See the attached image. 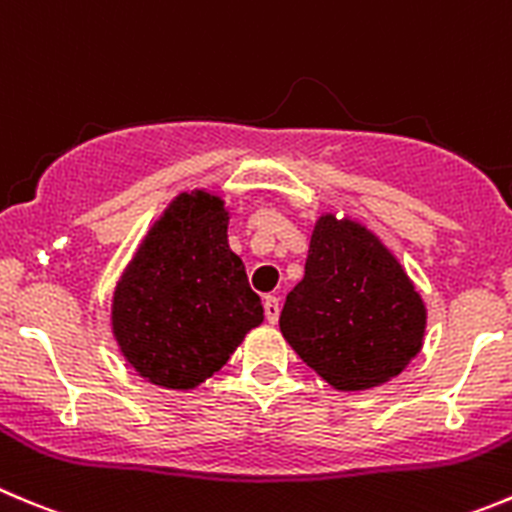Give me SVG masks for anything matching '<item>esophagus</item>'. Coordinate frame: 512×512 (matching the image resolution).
I'll use <instances>...</instances> for the list:
<instances>
[{
  "label": "esophagus",
  "instance_id": "34e87169",
  "mask_svg": "<svg viewBox=\"0 0 512 512\" xmlns=\"http://www.w3.org/2000/svg\"><path fill=\"white\" fill-rule=\"evenodd\" d=\"M262 305H265V320L275 325L277 317H280V300H277L275 295H267Z\"/></svg>",
  "mask_w": 512,
  "mask_h": 512
}]
</instances>
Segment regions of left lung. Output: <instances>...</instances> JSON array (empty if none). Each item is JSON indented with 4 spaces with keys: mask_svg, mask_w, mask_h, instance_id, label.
<instances>
[{
    "mask_svg": "<svg viewBox=\"0 0 512 512\" xmlns=\"http://www.w3.org/2000/svg\"><path fill=\"white\" fill-rule=\"evenodd\" d=\"M292 350L337 390L400 375L423 347L425 305L403 265L355 220L322 215L280 315Z\"/></svg>",
    "mask_w": 512,
    "mask_h": 512,
    "instance_id": "8db88e82",
    "label": "left lung"
}]
</instances>
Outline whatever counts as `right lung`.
<instances>
[{
  "label": "right lung",
  "instance_id": "add662e5",
  "mask_svg": "<svg viewBox=\"0 0 512 512\" xmlns=\"http://www.w3.org/2000/svg\"><path fill=\"white\" fill-rule=\"evenodd\" d=\"M227 222L220 197L182 192L147 232L114 290L119 350L160 388H197L265 317L245 265L227 245Z\"/></svg>",
  "mask_w": 512,
  "mask_h": 512
}]
</instances>
